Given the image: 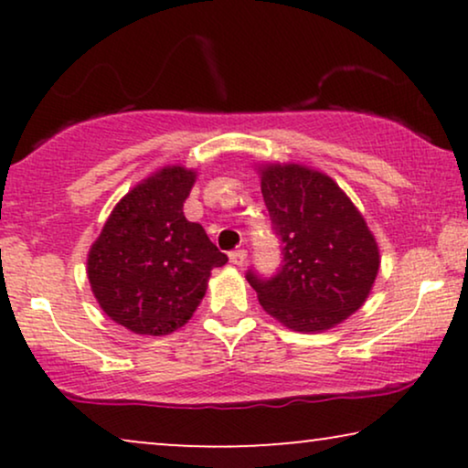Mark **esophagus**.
Masks as SVG:
<instances>
[{
  "mask_svg": "<svg viewBox=\"0 0 468 468\" xmlns=\"http://www.w3.org/2000/svg\"><path fill=\"white\" fill-rule=\"evenodd\" d=\"M229 261H232L234 266L245 264V261H247V251H245V249H239V251L229 253Z\"/></svg>",
  "mask_w": 468,
  "mask_h": 468,
  "instance_id": "obj_1",
  "label": "esophagus"
}]
</instances>
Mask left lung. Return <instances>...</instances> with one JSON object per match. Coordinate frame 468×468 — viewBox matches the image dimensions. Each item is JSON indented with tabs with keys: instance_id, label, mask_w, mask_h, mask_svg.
<instances>
[{
	"instance_id": "obj_1",
	"label": "left lung",
	"mask_w": 468,
	"mask_h": 468,
	"mask_svg": "<svg viewBox=\"0 0 468 468\" xmlns=\"http://www.w3.org/2000/svg\"><path fill=\"white\" fill-rule=\"evenodd\" d=\"M261 196L281 239L271 279L247 272L268 315L296 332L335 328L367 303L379 247L360 210L328 175L300 164L260 165Z\"/></svg>"
}]
</instances>
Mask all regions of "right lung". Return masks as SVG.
Returning a JSON list of instances; mask_svg holds the SVG:
<instances>
[{
    "mask_svg": "<svg viewBox=\"0 0 468 468\" xmlns=\"http://www.w3.org/2000/svg\"><path fill=\"white\" fill-rule=\"evenodd\" d=\"M196 172L165 165L121 197L89 249L87 277L101 311L146 336L187 324L221 253L200 223L183 215Z\"/></svg>",
    "mask_w": 468,
    "mask_h": 468,
    "instance_id": "1",
    "label": "right lung"
}]
</instances>
